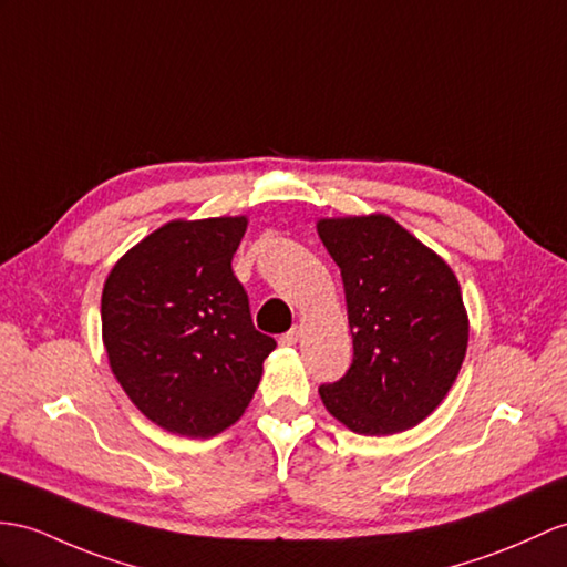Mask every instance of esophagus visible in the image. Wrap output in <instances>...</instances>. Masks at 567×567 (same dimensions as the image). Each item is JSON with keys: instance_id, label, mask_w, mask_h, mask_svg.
<instances>
[{"instance_id": "34e87169", "label": "esophagus", "mask_w": 567, "mask_h": 567, "mask_svg": "<svg viewBox=\"0 0 567 567\" xmlns=\"http://www.w3.org/2000/svg\"><path fill=\"white\" fill-rule=\"evenodd\" d=\"M298 339H300V329H298V327H293V329H288L286 334H281L279 343H281V347H296Z\"/></svg>"}]
</instances>
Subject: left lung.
Listing matches in <instances>:
<instances>
[{
	"instance_id": "8db88e82",
	"label": "left lung",
	"mask_w": 567,
	"mask_h": 567,
	"mask_svg": "<svg viewBox=\"0 0 567 567\" xmlns=\"http://www.w3.org/2000/svg\"><path fill=\"white\" fill-rule=\"evenodd\" d=\"M347 293L353 363L322 384L327 411L358 435H394L440 406L460 375L468 315L447 261L384 214L320 218Z\"/></svg>"
}]
</instances>
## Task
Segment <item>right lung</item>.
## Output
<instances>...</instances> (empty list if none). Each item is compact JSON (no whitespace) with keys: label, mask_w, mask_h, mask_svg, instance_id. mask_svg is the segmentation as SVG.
Segmentation results:
<instances>
[{"label":"right lung","mask_w":567,"mask_h":567,"mask_svg":"<svg viewBox=\"0 0 567 567\" xmlns=\"http://www.w3.org/2000/svg\"><path fill=\"white\" fill-rule=\"evenodd\" d=\"M247 216L175 218L124 252L103 298V347L120 388L148 421L214 437L252 402L276 341L255 329L233 274Z\"/></svg>","instance_id":"obj_1"}]
</instances>
